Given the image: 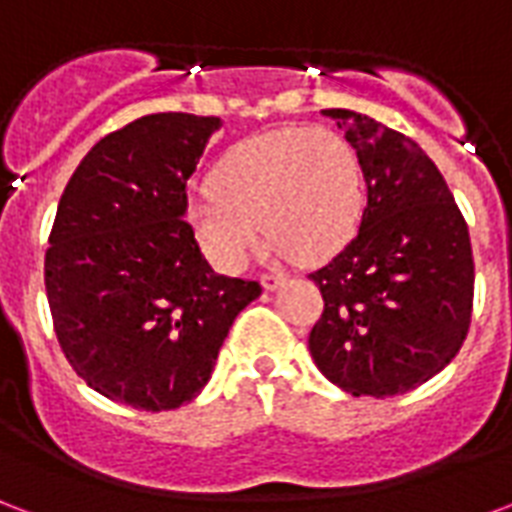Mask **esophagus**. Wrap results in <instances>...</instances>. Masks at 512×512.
Wrapping results in <instances>:
<instances>
[{
    "label": "esophagus",
    "mask_w": 512,
    "mask_h": 512,
    "mask_svg": "<svg viewBox=\"0 0 512 512\" xmlns=\"http://www.w3.org/2000/svg\"><path fill=\"white\" fill-rule=\"evenodd\" d=\"M286 280V275H280V272H264V275H261V286L267 288V291H278Z\"/></svg>",
    "instance_id": "obj_1"
}]
</instances>
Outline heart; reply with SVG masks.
I'll list each match as a JSON object with an SVG mask.
<instances>
[{"label":"heart","mask_w":512,"mask_h":512,"mask_svg":"<svg viewBox=\"0 0 512 512\" xmlns=\"http://www.w3.org/2000/svg\"><path fill=\"white\" fill-rule=\"evenodd\" d=\"M207 188L210 197L188 205V226L221 270L248 264L261 229L294 259H329L348 245L367 207L359 151L324 126H283L237 142Z\"/></svg>","instance_id":"obj_1"}]
</instances>
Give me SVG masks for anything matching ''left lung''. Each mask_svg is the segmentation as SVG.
I'll return each mask as SVG.
<instances>
[{"instance_id":"8db88e82","label":"left lung","mask_w":512,"mask_h":512,"mask_svg":"<svg viewBox=\"0 0 512 512\" xmlns=\"http://www.w3.org/2000/svg\"><path fill=\"white\" fill-rule=\"evenodd\" d=\"M359 151L367 207L359 232L310 275L324 313L310 356L353 397H397L459 353L472 315L470 232L418 142L353 110H324Z\"/></svg>"}]
</instances>
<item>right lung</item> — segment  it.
<instances>
[{
  "mask_svg": "<svg viewBox=\"0 0 512 512\" xmlns=\"http://www.w3.org/2000/svg\"><path fill=\"white\" fill-rule=\"evenodd\" d=\"M221 118L142 115L83 156L45 253L53 329L88 386L134 410H175L207 386L256 280L207 264L186 183Z\"/></svg>",
  "mask_w": 512,
  "mask_h": 512,
  "instance_id": "obj_1",
  "label": "right lung"
}]
</instances>
